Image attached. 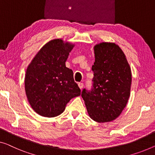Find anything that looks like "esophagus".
I'll return each instance as SVG.
<instances>
[{
  "label": "esophagus",
  "instance_id": "obj_1",
  "mask_svg": "<svg viewBox=\"0 0 155 155\" xmlns=\"http://www.w3.org/2000/svg\"><path fill=\"white\" fill-rule=\"evenodd\" d=\"M78 87H79V88L81 90H82L83 87H84V84H83V83H78Z\"/></svg>",
  "mask_w": 155,
  "mask_h": 155
}]
</instances>
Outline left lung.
<instances>
[{
	"mask_svg": "<svg viewBox=\"0 0 155 155\" xmlns=\"http://www.w3.org/2000/svg\"><path fill=\"white\" fill-rule=\"evenodd\" d=\"M93 88L81 96L90 117L97 122L114 120L125 108L130 96L131 71L127 58L114 42L94 47Z\"/></svg>",
	"mask_w": 155,
	"mask_h": 155,
	"instance_id": "8db88e82",
	"label": "left lung"
}]
</instances>
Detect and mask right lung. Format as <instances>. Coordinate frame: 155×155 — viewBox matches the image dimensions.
Segmentation results:
<instances>
[{
  "instance_id": "right-lung-1",
  "label": "right lung",
  "mask_w": 155,
  "mask_h": 155,
  "mask_svg": "<svg viewBox=\"0 0 155 155\" xmlns=\"http://www.w3.org/2000/svg\"><path fill=\"white\" fill-rule=\"evenodd\" d=\"M74 44L54 39L41 47L28 64L25 74V91L37 114L53 117L61 115L70 100L79 96L73 71L65 62Z\"/></svg>"
}]
</instances>
